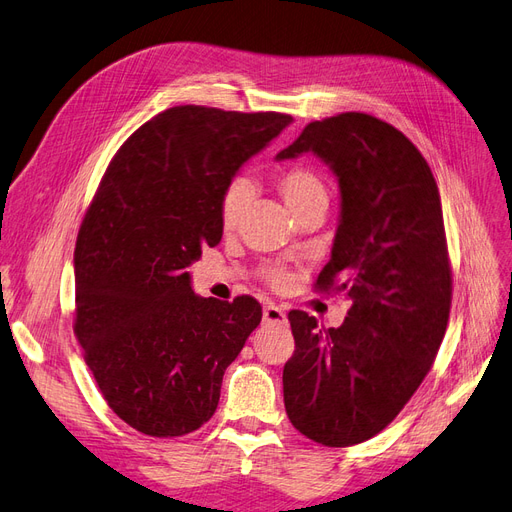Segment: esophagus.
Wrapping results in <instances>:
<instances>
[{"mask_svg": "<svg viewBox=\"0 0 512 512\" xmlns=\"http://www.w3.org/2000/svg\"><path fill=\"white\" fill-rule=\"evenodd\" d=\"M262 316H265V322H269V324H284L286 322L284 309L273 305V303L265 305V312H262Z\"/></svg>", "mask_w": 512, "mask_h": 512, "instance_id": "obj_1", "label": "esophagus"}]
</instances>
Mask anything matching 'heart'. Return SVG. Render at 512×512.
Wrapping results in <instances>:
<instances>
[{
  "label": "heart",
  "instance_id": "obj_1",
  "mask_svg": "<svg viewBox=\"0 0 512 512\" xmlns=\"http://www.w3.org/2000/svg\"><path fill=\"white\" fill-rule=\"evenodd\" d=\"M277 190H280L284 203L290 211H297L309 203H316V200H327V188H324L322 179L305 166H294L288 168L286 173L280 175L277 179ZM247 196H250V185L245 181H235L228 185V190L224 192L222 198V207H220V218L224 230H232L239 220L241 213L245 209ZM271 280L275 284H280L284 280L282 273H271Z\"/></svg>",
  "mask_w": 512,
  "mask_h": 512
}]
</instances>
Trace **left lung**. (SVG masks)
<instances>
[{"mask_svg": "<svg viewBox=\"0 0 512 512\" xmlns=\"http://www.w3.org/2000/svg\"><path fill=\"white\" fill-rule=\"evenodd\" d=\"M314 153L339 185L331 260L316 286L350 301L342 327L288 314L294 354L284 406L324 446L374 438L408 404L436 359L451 312L442 203L408 138L365 113L312 121L277 162Z\"/></svg>", "mask_w": 512, "mask_h": 512, "instance_id": "1", "label": "left lung"}]
</instances>
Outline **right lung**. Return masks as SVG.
Here are the masks:
<instances>
[{
  "label": "right lung",
  "instance_id": "right-lung-1",
  "mask_svg": "<svg viewBox=\"0 0 512 512\" xmlns=\"http://www.w3.org/2000/svg\"><path fill=\"white\" fill-rule=\"evenodd\" d=\"M290 123L282 113L168 108L121 145L85 215L74 333L108 406L147 436L207 423L226 367L260 324L256 299L198 297L185 269L222 241L232 177Z\"/></svg>",
  "mask_w": 512,
  "mask_h": 512
}]
</instances>
